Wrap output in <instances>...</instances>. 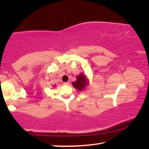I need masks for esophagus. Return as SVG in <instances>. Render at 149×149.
Wrapping results in <instances>:
<instances>
[{"label": "esophagus", "mask_w": 149, "mask_h": 149, "mask_svg": "<svg viewBox=\"0 0 149 149\" xmlns=\"http://www.w3.org/2000/svg\"><path fill=\"white\" fill-rule=\"evenodd\" d=\"M64 85H69L70 84V81H66V82H64Z\"/></svg>", "instance_id": "34e87169"}]
</instances>
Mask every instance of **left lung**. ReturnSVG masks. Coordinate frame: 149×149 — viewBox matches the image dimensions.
I'll return each mask as SVG.
<instances>
[{"mask_svg":"<svg viewBox=\"0 0 149 149\" xmlns=\"http://www.w3.org/2000/svg\"><path fill=\"white\" fill-rule=\"evenodd\" d=\"M87 84V82L86 77H85V75L81 74L77 77L76 81L73 83V86L75 88H76V89L81 91L82 89H84Z\"/></svg>","mask_w":149,"mask_h":149,"instance_id":"obj_1","label":"left lung"}]
</instances>
